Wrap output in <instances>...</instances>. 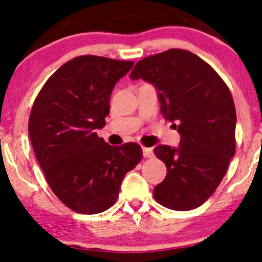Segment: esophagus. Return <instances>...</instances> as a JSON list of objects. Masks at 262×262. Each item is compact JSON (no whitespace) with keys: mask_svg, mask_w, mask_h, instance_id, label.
Wrapping results in <instances>:
<instances>
[{"mask_svg":"<svg viewBox=\"0 0 262 262\" xmlns=\"http://www.w3.org/2000/svg\"><path fill=\"white\" fill-rule=\"evenodd\" d=\"M142 150H143V157H144V158H151V157L154 156L153 149H151V148L143 147V148H142Z\"/></svg>","mask_w":262,"mask_h":262,"instance_id":"34e87169","label":"esophagus"}]
</instances>
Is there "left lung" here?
<instances>
[{
    "instance_id": "obj_1",
    "label": "left lung",
    "mask_w": 262,
    "mask_h": 262,
    "mask_svg": "<svg viewBox=\"0 0 262 262\" xmlns=\"http://www.w3.org/2000/svg\"><path fill=\"white\" fill-rule=\"evenodd\" d=\"M157 89L161 114L177 127L180 147L157 146L166 165L154 199L165 208L187 211L210 198L235 153V108L220 75L196 54L165 51L140 60L130 74Z\"/></svg>"
}]
</instances>
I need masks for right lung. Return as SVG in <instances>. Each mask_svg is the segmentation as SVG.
Returning a JSON list of instances; mask_svg holds the SVG:
<instances>
[{
	"mask_svg": "<svg viewBox=\"0 0 262 262\" xmlns=\"http://www.w3.org/2000/svg\"><path fill=\"white\" fill-rule=\"evenodd\" d=\"M134 62L80 56L47 80L32 104L29 136L47 183L73 211H105L122 179L142 159L137 143L113 147L98 137L115 83Z\"/></svg>",
	"mask_w": 262,
	"mask_h": 262,
	"instance_id": "1",
	"label": "right lung"
}]
</instances>
